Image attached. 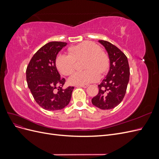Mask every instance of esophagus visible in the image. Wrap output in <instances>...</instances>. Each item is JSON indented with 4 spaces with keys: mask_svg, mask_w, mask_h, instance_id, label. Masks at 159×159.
Returning <instances> with one entry per match:
<instances>
[{
    "mask_svg": "<svg viewBox=\"0 0 159 159\" xmlns=\"http://www.w3.org/2000/svg\"><path fill=\"white\" fill-rule=\"evenodd\" d=\"M88 86H89V85L85 84V85H77V87H81V88H87Z\"/></svg>",
    "mask_w": 159,
    "mask_h": 159,
    "instance_id": "1",
    "label": "esophagus"
}]
</instances>
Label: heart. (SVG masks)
Returning <instances> with one entry per match:
<instances>
[{
	"label": "heart",
	"instance_id": "b5f03b06",
	"mask_svg": "<svg viewBox=\"0 0 159 159\" xmlns=\"http://www.w3.org/2000/svg\"><path fill=\"white\" fill-rule=\"evenodd\" d=\"M69 54H60L56 56V65L61 74H71L75 68V60L86 58L85 71L75 72L68 80L71 85H85L98 81L99 74H103L109 68V58L101 47L91 41H85L70 47Z\"/></svg>",
	"mask_w": 159,
	"mask_h": 159
}]
</instances>
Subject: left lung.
I'll return each instance as SVG.
<instances>
[{
  "mask_svg": "<svg viewBox=\"0 0 159 159\" xmlns=\"http://www.w3.org/2000/svg\"><path fill=\"white\" fill-rule=\"evenodd\" d=\"M106 50L109 58V70L99 85V93L91 99L101 109H111L122 102L129 81L130 70L127 56L117 47L105 40L98 41Z\"/></svg>",
  "mask_w": 159,
  "mask_h": 159,
  "instance_id": "1",
  "label": "left lung"
}]
</instances>
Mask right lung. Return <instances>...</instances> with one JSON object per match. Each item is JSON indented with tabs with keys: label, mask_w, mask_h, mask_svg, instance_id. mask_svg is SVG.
Returning <instances> with one entry per match:
<instances>
[{
	"label": "right lung",
	"mask_w": 159,
	"mask_h": 159,
	"mask_svg": "<svg viewBox=\"0 0 159 159\" xmlns=\"http://www.w3.org/2000/svg\"><path fill=\"white\" fill-rule=\"evenodd\" d=\"M66 42H50L43 46L33 56L26 69L28 88L36 102L48 111L64 108L70 102L74 88L63 89L65 79L61 78L56 66L58 52Z\"/></svg>",
	"instance_id": "add662e5"
}]
</instances>
